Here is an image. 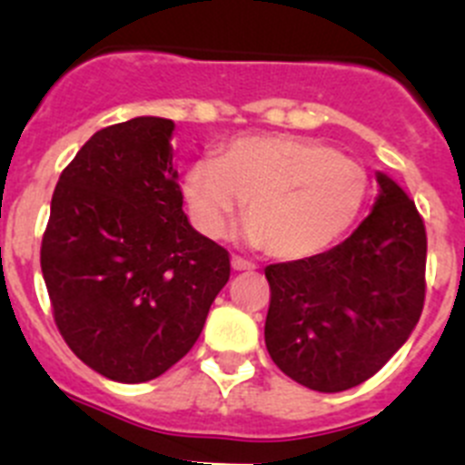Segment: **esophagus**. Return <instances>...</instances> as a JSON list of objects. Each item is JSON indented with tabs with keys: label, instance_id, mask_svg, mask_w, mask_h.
<instances>
[{
	"label": "esophagus",
	"instance_id": "1",
	"mask_svg": "<svg viewBox=\"0 0 465 465\" xmlns=\"http://www.w3.org/2000/svg\"><path fill=\"white\" fill-rule=\"evenodd\" d=\"M232 268L236 270V272H242V270H254L256 265L250 263V261L241 259V256H232Z\"/></svg>",
	"mask_w": 465,
	"mask_h": 465
}]
</instances>
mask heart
Listing matches in <instances>:
<instances>
[{"instance_id": "b5f03b06", "label": "heart", "mask_w": 465, "mask_h": 465, "mask_svg": "<svg viewBox=\"0 0 465 465\" xmlns=\"http://www.w3.org/2000/svg\"><path fill=\"white\" fill-rule=\"evenodd\" d=\"M368 191L371 177L357 159L286 134L236 138L183 177L186 204L206 236H223L242 200L245 238L282 261L331 247L357 223Z\"/></svg>"}]
</instances>
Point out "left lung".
I'll return each mask as SVG.
<instances>
[{
  "mask_svg": "<svg viewBox=\"0 0 465 465\" xmlns=\"http://www.w3.org/2000/svg\"><path fill=\"white\" fill-rule=\"evenodd\" d=\"M377 183L372 213L341 245L265 268V347L283 375L320 393L381 371L425 304V223L393 179L377 173Z\"/></svg>",
  "mask_w": 465,
  "mask_h": 465,
  "instance_id": "left-lung-1",
  "label": "left lung"
}]
</instances>
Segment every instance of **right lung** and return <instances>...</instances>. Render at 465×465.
<instances>
[{"label":"right lung","instance_id":"add662e5","mask_svg":"<svg viewBox=\"0 0 465 465\" xmlns=\"http://www.w3.org/2000/svg\"><path fill=\"white\" fill-rule=\"evenodd\" d=\"M173 132L152 115L99 129L61 173L40 247L63 341L123 384L191 352L232 272L229 252L183 213Z\"/></svg>","mask_w":465,"mask_h":465}]
</instances>
